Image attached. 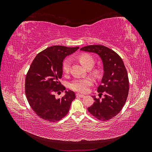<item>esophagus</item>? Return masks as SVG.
<instances>
[{"label": "esophagus", "mask_w": 152, "mask_h": 152, "mask_svg": "<svg viewBox=\"0 0 152 152\" xmlns=\"http://www.w3.org/2000/svg\"><path fill=\"white\" fill-rule=\"evenodd\" d=\"M76 96L78 98H84V97H85V96L84 94H80L79 93H77Z\"/></svg>", "instance_id": "esophagus-1"}]
</instances>
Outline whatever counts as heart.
I'll return each instance as SVG.
<instances>
[{
  "label": "heart",
  "mask_w": 152,
  "mask_h": 152,
  "mask_svg": "<svg viewBox=\"0 0 152 152\" xmlns=\"http://www.w3.org/2000/svg\"><path fill=\"white\" fill-rule=\"evenodd\" d=\"M79 60L86 67L89 65L93 66L94 64V59L93 56L88 54H82L79 56ZM71 66V59L66 58L63 63V70L65 73H68ZM93 84V80L91 78H80L77 79L70 84L71 89L80 93H86L88 91L89 87Z\"/></svg>",
  "instance_id": "1"
}]
</instances>
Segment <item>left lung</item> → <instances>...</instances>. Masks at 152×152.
Segmentation results:
<instances>
[{
  "label": "left lung",
  "mask_w": 152,
  "mask_h": 152,
  "mask_svg": "<svg viewBox=\"0 0 152 152\" xmlns=\"http://www.w3.org/2000/svg\"><path fill=\"white\" fill-rule=\"evenodd\" d=\"M81 50L98 54L103 64L104 73L102 84L98 87L102 99L96 98L89 112L99 121L110 120L121 111L129 94V79L122 58L111 49L102 45H90Z\"/></svg>",
  "instance_id": "left-lung-1"
}]
</instances>
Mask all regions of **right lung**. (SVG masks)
<instances>
[{
	"label": "right lung",
	"mask_w": 152,
	"mask_h": 152,
	"mask_svg": "<svg viewBox=\"0 0 152 152\" xmlns=\"http://www.w3.org/2000/svg\"><path fill=\"white\" fill-rule=\"evenodd\" d=\"M79 48L53 45L39 53L31 64L25 79V94L31 109L44 120L51 122L61 120L75 98V93L70 90L59 98L55 97V93L65 90L59 82L63 59Z\"/></svg>",
	"instance_id": "add662e5"
}]
</instances>
